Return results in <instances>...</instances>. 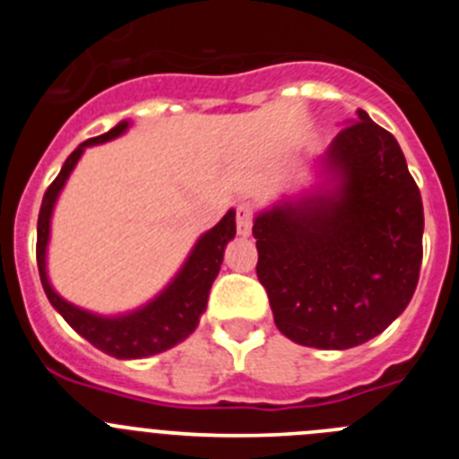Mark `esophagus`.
I'll use <instances>...</instances> for the list:
<instances>
[{
	"label": "esophagus",
	"instance_id": "esophagus-1",
	"mask_svg": "<svg viewBox=\"0 0 459 459\" xmlns=\"http://www.w3.org/2000/svg\"><path fill=\"white\" fill-rule=\"evenodd\" d=\"M237 232L241 237H250L253 232V206L250 204L237 206Z\"/></svg>",
	"mask_w": 459,
	"mask_h": 459
}]
</instances>
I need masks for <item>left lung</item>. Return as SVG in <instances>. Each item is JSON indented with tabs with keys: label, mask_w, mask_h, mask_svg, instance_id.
Returning <instances> with one entry per match:
<instances>
[{
	"label": "left lung",
	"mask_w": 459,
	"mask_h": 459,
	"mask_svg": "<svg viewBox=\"0 0 459 459\" xmlns=\"http://www.w3.org/2000/svg\"><path fill=\"white\" fill-rule=\"evenodd\" d=\"M324 188L255 218L257 278L280 333L350 350L403 315L419 285L423 202L395 137L368 117L322 158Z\"/></svg>",
	"instance_id": "left-lung-1"
}]
</instances>
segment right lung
Wrapping results in <instances>:
<instances>
[{"mask_svg": "<svg viewBox=\"0 0 459 459\" xmlns=\"http://www.w3.org/2000/svg\"><path fill=\"white\" fill-rule=\"evenodd\" d=\"M128 126H131L128 121H119L112 131L82 142L66 158V163L62 165V172L56 174V179L52 181L50 188L43 195V204H40L39 211V227H36V262H39L40 282H43L48 301L66 319L73 331H78L96 350L115 356V359H147V356L160 354V351L169 350L174 344H179L181 340L188 338L197 328L202 312L206 310L211 285H213V280L221 271L225 246L237 234V221H234L237 213H234V209H230L216 227H211L209 232L197 238L179 273L174 275L172 282L147 306L126 312V315H117V317H103V315H93V312L82 310V307L73 306L66 299H62L52 290L46 271L50 218L52 211H55L56 197H59L64 184L71 177L73 168L78 165L84 149L124 135Z\"/></svg>", "mask_w": 459, "mask_h": 459, "instance_id": "right-lung-1", "label": "right lung"}]
</instances>
